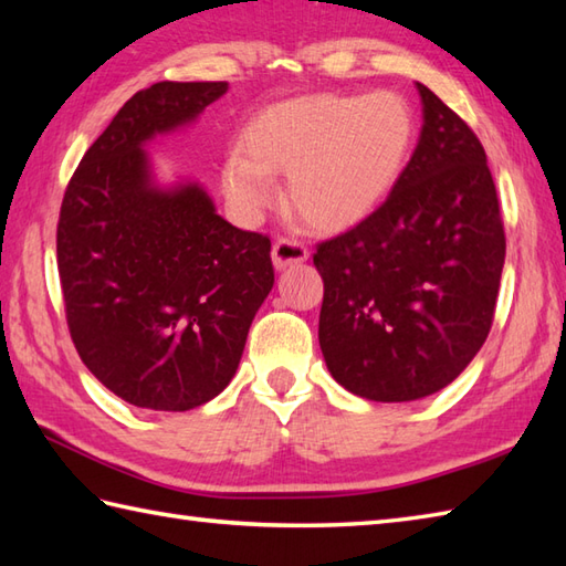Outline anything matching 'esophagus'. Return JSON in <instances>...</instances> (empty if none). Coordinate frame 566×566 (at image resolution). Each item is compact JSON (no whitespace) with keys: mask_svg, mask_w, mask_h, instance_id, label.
Returning <instances> with one entry per match:
<instances>
[{"mask_svg":"<svg viewBox=\"0 0 566 566\" xmlns=\"http://www.w3.org/2000/svg\"><path fill=\"white\" fill-rule=\"evenodd\" d=\"M308 260V250L304 243H298L294 238H280L272 245V262L274 270H286L294 268V264H302Z\"/></svg>","mask_w":566,"mask_h":566,"instance_id":"obj_1","label":"esophagus"}]
</instances>
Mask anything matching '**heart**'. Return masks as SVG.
I'll return each mask as SVG.
<instances>
[{
  "label": "heart",
  "instance_id": "1",
  "mask_svg": "<svg viewBox=\"0 0 566 566\" xmlns=\"http://www.w3.org/2000/svg\"><path fill=\"white\" fill-rule=\"evenodd\" d=\"M416 146L403 94L318 92L272 104L248 124L243 150L223 165V191L255 219L276 199L272 175H290V199L321 231L369 219L399 185Z\"/></svg>",
  "mask_w": 566,
  "mask_h": 566
}]
</instances>
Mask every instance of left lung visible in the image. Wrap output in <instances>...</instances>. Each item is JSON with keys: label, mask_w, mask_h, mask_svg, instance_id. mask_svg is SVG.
Instances as JSON below:
<instances>
[{"label": "left lung", "mask_w": 566, "mask_h": 566, "mask_svg": "<svg viewBox=\"0 0 566 566\" xmlns=\"http://www.w3.org/2000/svg\"><path fill=\"white\" fill-rule=\"evenodd\" d=\"M416 87L423 128L399 185L314 255L326 367L381 403L423 399L460 377L491 331L506 258L482 143L438 94Z\"/></svg>", "instance_id": "1"}]
</instances>
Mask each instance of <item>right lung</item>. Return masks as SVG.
<instances>
[{
    "label": "right lung",
    "instance_id": "obj_1",
    "mask_svg": "<svg viewBox=\"0 0 566 566\" xmlns=\"http://www.w3.org/2000/svg\"><path fill=\"white\" fill-rule=\"evenodd\" d=\"M228 82L136 92L84 153L57 221L72 343L118 399L189 411L231 384L272 292L270 238L216 213L191 179L160 185L146 146L195 124Z\"/></svg>",
    "mask_w": 566,
    "mask_h": 566
}]
</instances>
